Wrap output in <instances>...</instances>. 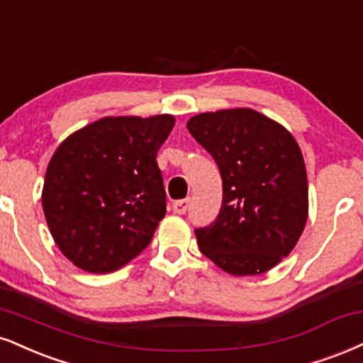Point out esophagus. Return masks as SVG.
Masks as SVG:
<instances>
[{"label": "esophagus", "mask_w": 363, "mask_h": 363, "mask_svg": "<svg viewBox=\"0 0 363 363\" xmlns=\"http://www.w3.org/2000/svg\"><path fill=\"white\" fill-rule=\"evenodd\" d=\"M187 208H189V199H179L172 204L174 213H177V215H184V213L187 211Z\"/></svg>", "instance_id": "obj_1"}]
</instances>
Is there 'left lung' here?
<instances>
[{"instance_id":"8db88e82","label":"left lung","mask_w":363,"mask_h":363,"mask_svg":"<svg viewBox=\"0 0 363 363\" xmlns=\"http://www.w3.org/2000/svg\"><path fill=\"white\" fill-rule=\"evenodd\" d=\"M187 130L220 169L223 203L196 228L199 250L225 272L259 276L291 253L308 220V176L294 137L262 113H201Z\"/></svg>"}]
</instances>
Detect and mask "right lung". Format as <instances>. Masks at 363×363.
<instances>
[{
  "instance_id": "1",
  "label": "right lung",
  "mask_w": 363,
  "mask_h": 363,
  "mask_svg": "<svg viewBox=\"0 0 363 363\" xmlns=\"http://www.w3.org/2000/svg\"><path fill=\"white\" fill-rule=\"evenodd\" d=\"M172 115L106 116L60 143L47 167L42 206L60 252L106 274L145 250L165 216L157 152Z\"/></svg>"
}]
</instances>
